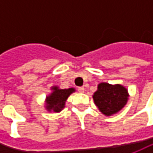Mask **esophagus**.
<instances>
[{"label": "esophagus", "instance_id": "esophagus-1", "mask_svg": "<svg viewBox=\"0 0 153 153\" xmlns=\"http://www.w3.org/2000/svg\"><path fill=\"white\" fill-rule=\"evenodd\" d=\"M77 90H78L80 93H83L84 90H85V88H84V87H78V88H77Z\"/></svg>", "mask_w": 153, "mask_h": 153}]
</instances>
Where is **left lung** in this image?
<instances>
[{
    "instance_id": "1",
    "label": "left lung",
    "mask_w": 153,
    "mask_h": 153,
    "mask_svg": "<svg viewBox=\"0 0 153 153\" xmlns=\"http://www.w3.org/2000/svg\"><path fill=\"white\" fill-rule=\"evenodd\" d=\"M128 97V90L122 85H111L101 82L98 90L93 95L95 105L105 116H111L119 111L126 105Z\"/></svg>"
}]
</instances>
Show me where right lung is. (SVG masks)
Wrapping results in <instances>:
<instances>
[{"label": "right lung", "instance_id": "add662e5", "mask_svg": "<svg viewBox=\"0 0 153 153\" xmlns=\"http://www.w3.org/2000/svg\"><path fill=\"white\" fill-rule=\"evenodd\" d=\"M53 92L48 97H47V109L48 111H53L54 112H59L65 107V104L69 95L75 91L74 88L59 89L58 87L52 88Z\"/></svg>", "mask_w": 153, "mask_h": 153}]
</instances>
